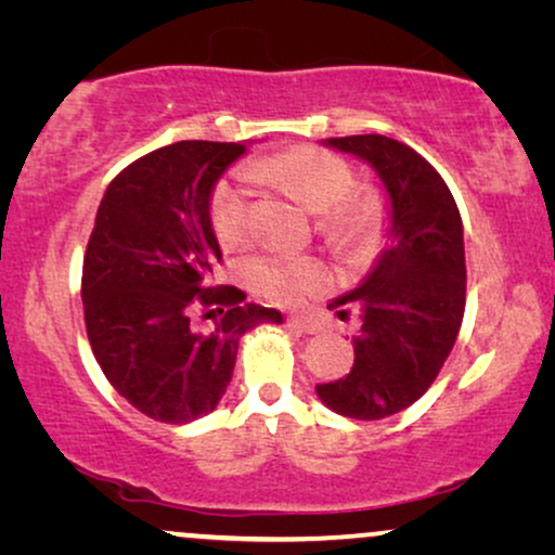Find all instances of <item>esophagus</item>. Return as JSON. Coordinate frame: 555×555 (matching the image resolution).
Here are the masks:
<instances>
[{
    "label": "esophagus",
    "mask_w": 555,
    "mask_h": 555,
    "mask_svg": "<svg viewBox=\"0 0 555 555\" xmlns=\"http://www.w3.org/2000/svg\"><path fill=\"white\" fill-rule=\"evenodd\" d=\"M287 325H293V328H298L302 333H321L323 325L313 321V318H306V315H287Z\"/></svg>",
    "instance_id": "esophagus-1"
}]
</instances>
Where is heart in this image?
<instances>
[{"instance_id": "obj_1", "label": "heart", "mask_w": 555, "mask_h": 555, "mask_svg": "<svg viewBox=\"0 0 555 555\" xmlns=\"http://www.w3.org/2000/svg\"><path fill=\"white\" fill-rule=\"evenodd\" d=\"M247 177L283 189L302 207L318 211V227L346 247H359L382 224V199L356 189V171L328 149L298 146L247 166ZM209 222L227 249L253 234L249 189L242 181H219L209 199ZM245 278L262 298L278 306H300L333 285L331 264L315 255L264 253L245 262Z\"/></svg>"}]
</instances>
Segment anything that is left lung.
Wrapping results in <instances>:
<instances>
[{
	"label": "left lung",
	"mask_w": 555,
	"mask_h": 555,
	"mask_svg": "<svg viewBox=\"0 0 555 555\" xmlns=\"http://www.w3.org/2000/svg\"><path fill=\"white\" fill-rule=\"evenodd\" d=\"M328 146L374 166L391 199L389 245L374 272L328 306L359 308L353 366L315 386L333 412L374 422L412 406L457 340L467 291L462 219L444 179L406 143L363 133Z\"/></svg>",
	"instance_id": "8db88e82"
}]
</instances>
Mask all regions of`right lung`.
Listing matches in <instances>:
<instances>
[{
	"label": "right lung",
	"mask_w": 555,
	"mask_h": 555,
	"mask_svg": "<svg viewBox=\"0 0 555 555\" xmlns=\"http://www.w3.org/2000/svg\"><path fill=\"white\" fill-rule=\"evenodd\" d=\"M245 143L179 141L128 164L105 189L82 260V313L98 366L141 414L186 424L219 404L240 338L275 308L215 285V181ZM216 321L209 330L201 321Z\"/></svg>",
	"instance_id": "1"
}]
</instances>
